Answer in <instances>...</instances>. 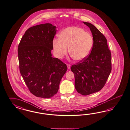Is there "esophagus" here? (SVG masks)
<instances>
[{"mask_svg":"<svg viewBox=\"0 0 130 130\" xmlns=\"http://www.w3.org/2000/svg\"><path fill=\"white\" fill-rule=\"evenodd\" d=\"M67 67H68V69H70V68H71V65H70V64H67Z\"/></svg>","mask_w":130,"mask_h":130,"instance_id":"esophagus-1","label":"esophagus"}]
</instances>
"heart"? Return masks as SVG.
Listing matches in <instances>:
<instances>
[{
	"mask_svg": "<svg viewBox=\"0 0 130 130\" xmlns=\"http://www.w3.org/2000/svg\"><path fill=\"white\" fill-rule=\"evenodd\" d=\"M59 37L53 39L52 43L54 53L59 58L67 54L70 47L71 57L75 60H82L89 55L92 47V37L82 28H66L59 33Z\"/></svg>",
	"mask_w": 130,
	"mask_h": 130,
	"instance_id": "heart-1",
	"label": "heart"
}]
</instances>
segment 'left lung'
I'll return each mask as SVG.
<instances>
[{"label":"left lung","instance_id":"1","mask_svg":"<svg viewBox=\"0 0 130 130\" xmlns=\"http://www.w3.org/2000/svg\"><path fill=\"white\" fill-rule=\"evenodd\" d=\"M89 27L93 39L91 53L71 67L75 77V88L83 95L100 91L105 85L111 71V56L105 37L92 24Z\"/></svg>","mask_w":130,"mask_h":130}]
</instances>
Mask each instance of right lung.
<instances>
[{
	"instance_id": "add662e5",
	"label": "right lung",
	"mask_w": 130,
	"mask_h": 130,
	"mask_svg": "<svg viewBox=\"0 0 130 130\" xmlns=\"http://www.w3.org/2000/svg\"><path fill=\"white\" fill-rule=\"evenodd\" d=\"M56 28L50 23L30 27L18 46L20 74L29 91L38 97L50 98L56 94L67 70L66 64L52 57Z\"/></svg>"
}]
</instances>
